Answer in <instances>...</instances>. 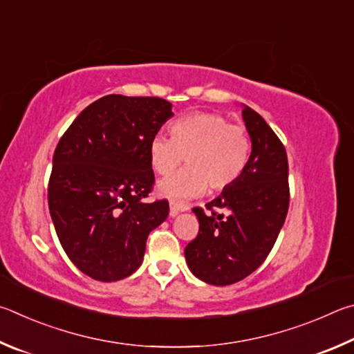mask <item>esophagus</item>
<instances>
[{"instance_id":"1","label":"esophagus","mask_w":354,"mask_h":354,"mask_svg":"<svg viewBox=\"0 0 354 354\" xmlns=\"http://www.w3.org/2000/svg\"><path fill=\"white\" fill-rule=\"evenodd\" d=\"M169 208H171V216H177L178 213H183V212H188L189 207L185 205L182 202H176V201H171L169 202Z\"/></svg>"}]
</instances>
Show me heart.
Wrapping results in <instances>:
<instances>
[{"label": "heart", "mask_w": 354, "mask_h": 354, "mask_svg": "<svg viewBox=\"0 0 354 354\" xmlns=\"http://www.w3.org/2000/svg\"><path fill=\"white\" fill-rule=\"evenodd\" d=\"M250 138L244 127L233 126L218 113H193L171 126V138L155 135L149 142L152 169L167 176L182 163L187 167L158 182L160 196L191 199L207 187L222 191L243 176L250 158Z\"/></svg>", "instance_id": "obj_1"}]
</instances>
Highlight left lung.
<instances>
[{"instance_id":"left-lung-1","label":"left lung","mask_w":354,"mask_h":354,"mask_svg":"<svg viewBox=\"0 0 354 354\" xmlns=\"http://www.w3.org/2000/svg\"><path fill=\"white\" fill-rule=\"evenodd\" d=\"M243 120L250 136L249 163L236 182L193 212L199 234L185 249L193 275L214 286L249 277L274 247L289 207L288 155L268 122L247 105Z\"/></svg>"}]
</instances>
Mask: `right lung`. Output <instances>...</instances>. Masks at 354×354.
<instances>
[{"instance_id":"add662e5","label":"right lung","mask_w":354,"mask_h":354,"mask_svg":"<svg viewBox=\"0 0 354 354\" xmlns=\"http://www.w3.org/2000/svg\"><path fill=\"white\" fill-rule=\"evenodd\" d=\"M172 116L161 97L109 95L80 111L55 147L49 213L68 258L93 280L132 275L149 233L169 214L167 201L145 199L153 185L149 142Z\"/></svg>"}]
</instances>
